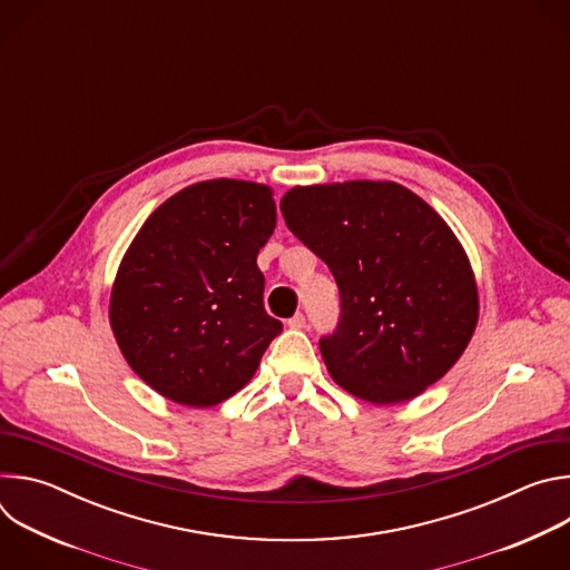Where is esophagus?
I'll return each instance as SVG.
<instances>
[{
    "label": "esophagus",
    "instance_id": "1",
    "mask_svg": "<svg viewBox=\"0 0 570 570\" xmlns=\"http://www.w3.org/2000/svg\"><path fill=\"white\" fill-rule=\"evenodd\" d=\"M288 327H291V330H304V327H306L304 313H295V315L288 320Z\"/></svg>",
    "mask_w": 570,
    "mask_h": 570
}]
</instances>
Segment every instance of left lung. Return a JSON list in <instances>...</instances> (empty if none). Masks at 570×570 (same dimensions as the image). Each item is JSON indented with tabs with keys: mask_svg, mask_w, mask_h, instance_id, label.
Listing matches in <instances>:
<instances>
[{
	"mask_svg": "<svg viewBox=\"0 0 570 570\" xmlns=\"http://www.w3.org/2000/svg\"><path fill=\"white\" fill-rule=\"evenodd\" d=\"M279 207L341 291L336 330L320 338L338 385L370 403H401L455 365L475 330L478 288L431 205L396 183L352 180L295 187Z\"/></svg>",
	"mask_w": 570,
	"mask_h": 570,
	"instance_id": "obj_1",
	"label": "left lung"
}]
</instances>
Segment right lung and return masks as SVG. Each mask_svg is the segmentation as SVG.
<instances>
[{
	"mask_svg": "<svg viewBox=\"0 0 570 570\" xmlns=\"http://www.w3.org/2000/svg\"><path fill=\"white\" fill-rule=\"evenodd\" d=\"M275 220L271 187L220 178L178 191L141 225L117 271L110 327L155 392L207 409L255 376L282 334L257 266Z\"/></svg>",
	"mask_w": 570,
	"mask_h": 570,
	"instance_id": "right-lung-1",
	"label": "right lung"
}]
</instances>
